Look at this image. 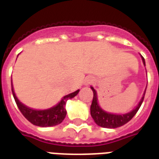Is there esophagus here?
<instances>
[{
	"label": "esophagus",
	"instance_id": "esophagus-1",
	"mask_svg": "<svg viewBox=\"0 0 159 159\" xmlns=\"http://www.w3.org/2000/svg\"><path fill=\"white\" fill-rule=\"evenodd\" d=\"M93 81H94V80H93V79H92V78H90V79H88V80H87V84H90V83H92V82H93Z\"/></svg>",
	"mask_w": 159,
	"mask_h": 159
}]
</instances>
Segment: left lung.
Segmentation results:
<instances>
[{"instance_id":"left-lung-1","label":"left lung","mask_w":159,"mask_h":159,"mask_svg":"<svg viewBox=\"0 0 159 159\" xmlns=\"http://www.w3.org/2000/svg\"><path fill=\"white\" fill-rule=\"evenodd\" d=\"M142 60H143V64L145 66V61L143 57H142ZM91 88L93 92V100H92V106H91V116L97 125L103 127V128H118V127H120V126L125 125L126 123H128L129 121L135 116V114L139 111V109L143 103L144 95H145V92H144L142 99L140 100L138 106H136L133 111H131L129 113L124 114V115H116V114L107 113L106 111H103L101 108V106L97 102V92L92 87H91Z\"/></svg>"}]
</instances>
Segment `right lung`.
Returning <instances> with one entry per match:
<instances>
[{
    "mask_svg": "<svg viewBox=\"0 0 159 159\" xmlns=\"http://www.w3.org/2000/svg\"><path fill=\"white\" fill-rule=\"evenodd\" d=\"M11 88H12V94L15 98L16 105L22 115L31 124H33L34 125L40 126V127L57 125L62 123L67 115V111L65 108L66 102L67 100L72 99L75 96H77V93L79 92V90H77L76 92L65 96L58 104L52 108L43 110V111H38V110H34L30 107H27L26 106L22 104L15 94L12 83H11Z\"/></svg>",
    "mask_w": 159,
    "mask_h": 159,
    "instance_id": "obj_1",
    "label": "right lung"
}]
</instances>
